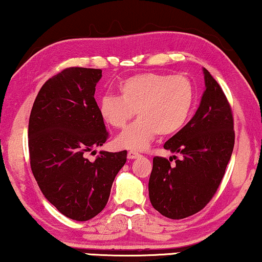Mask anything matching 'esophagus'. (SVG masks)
<instances>
[{
    "label": "esophagus",
    "instance_id": "obj_1",
    "mask_svg": "<svg viewBox=\"0 0 262 262\" xmlns=\"http://www.w3.org/2000/svg\"><path fill=\"white\" fill-rule=\"evenodd\" d=\"M138 157H141V155H139L138 152H136V151H128L127 152V159H130V160H134V159H138Z\"/></svg>",
    "mask_w": 262,
    "mask_h": 262
}]
</instances>
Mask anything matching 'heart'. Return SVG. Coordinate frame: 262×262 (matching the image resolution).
<instances>
[{
  "mask_svg": "<svg viewBox=\"0 0 262 262\" xmlns=\"http://www.w3.org/2000/svg\"><path fill=\"white\" fill-rule=\"evenodd\" d=\"M118 91L120 96H102L99 113L108 126L123 128L137 112L139 119L116 138L117 146L128 150H145L159 134H178L195 102L194 85L185 75H136L121 82Z\"/></svg>",
  "mask_w": 262,
  "mask_h": 262,
  "instance_id": "1",
  "label": "heart"
}]
</instances>
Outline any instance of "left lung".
Listing matches in <instances>:
<instances>
[{"instance_id":"left-lung-1","label":"left lung","mask_w":262,"mask_h":262,"mask_svg":"<svg viewBox=\"0 0 262 262\" xmlns=\"http://www.w3.org/2000/svg\"><path fill=\"white\" fill-rule=\"evenodd\" d=\"M205 91L184 128L164 143L173 155L154 157L149 198L164 217L182 220L199 212L212 199L225 174L235 143L230 105L221 85L203 68ZM176 163L171 165L172 159Z\"/></svg>"}]
</instances>
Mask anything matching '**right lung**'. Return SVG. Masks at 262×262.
I'll use <instances>...</instances> for the list:
<instances>
[{
    "label": "right lung",
    "instance_id": "right-lung-1",
    "mask_svg": "<svg viewBox=\"0 0 262 262\" xmlns=\"http://www.w3.org/2000/svg\"><path fill=\"white\" fill-rule=\"evenodd\" d=\"M102 70L68 68L42 85L28 123L31 168L45 198L64 216L84 222L101 212L127 151H95L108 132L94 99Z\"/></svg>",
    "mask_w": 262,
    "mask_h": 262
}]
</instances>
